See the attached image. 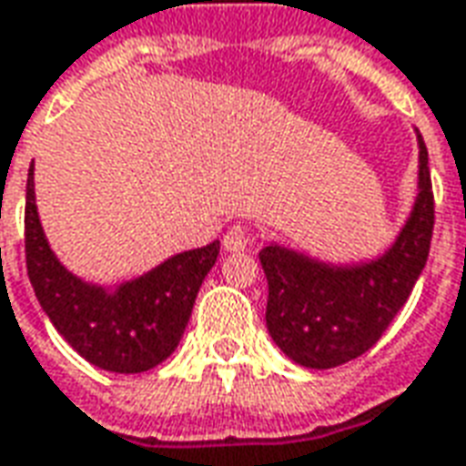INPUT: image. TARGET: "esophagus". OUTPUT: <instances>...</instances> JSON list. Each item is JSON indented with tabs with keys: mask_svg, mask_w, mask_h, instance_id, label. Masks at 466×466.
<instances>
[{
	"mask_svg": "<svg viewBox=\"0 0 466 466\" xmlns=\"http://www.w3.org/2000/svg\"><path fill=\"white\" fill-rule=\"evenodd\" d=\"M250 243H253V236L243 226H230L223 236V248L230 250V253L250 248Z\"/></svg>",
	"mask_w": 466,
	"mask_h": 466,
	"instance_id": "34e87169",
	"label": "esophagus"
}]
</instances>
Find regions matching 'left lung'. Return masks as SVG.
<instances>
[{
    "label": "left lung",
    "instance_id": "1",
    "mask_svg": "<svg viewBox=\"0 0 466 466\" xmlns=\"http://www.w3.org/2000/svg\"><path fill=\"white\" fill-rule=\"evenodd\" d=\"M419 140V196L391 248L379 258L333 266L270 243L258 258L268 280L266 326L283 354L306 369H333L381 339L427 266L434 193Z\"/></svg>",
    "mask_w": 466,
    "mask_h": 466
}]
</instances>
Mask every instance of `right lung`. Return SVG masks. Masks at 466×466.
<instances>
[{
    "label": "right lung",
    "instance_id": "add662e5",
    "mask_svg": "<svg viewBox=\"0 0 466 466\" xmlns=\"http://www.w3.org/2000/svg\"><path fill=\"white\" fill-rule=\"evenodd\" d=\"M218 250L220 243L213 240L177 253L117 289L87 283L69 273L49 248L35 203V165L29 167L25 253L32 289L62 339L105 371L140 374L173 354Z\"/></svg>",
    "mask_w": 466,
    "mask_h": 466
}]
</instances>
